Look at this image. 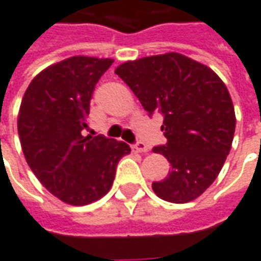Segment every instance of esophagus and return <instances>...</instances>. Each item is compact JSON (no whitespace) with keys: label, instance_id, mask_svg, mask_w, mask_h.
Wrapping results in <instances>:
<instances>
[{"label":"esophagus","instance_id":"1","mask_svg":"<svg viewBox=\"0 0 261 261\" xmlns=\"http://www.w3.org/2000/svg\"><path fill=\"white\" fill-rule=\"evenodd\" d=\"M133 149H136L137 152H148L149 147L145 143H141V141H138V143L133 145Z\"/></svg>","mask_w":261,"mask_h":261}]
</instances>
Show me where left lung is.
Wrapping results in <instances>:
<instances>
[{
	"instance_id": "obj_1",
	"label": "left lung",
	"mask_w": 261,
	"mask_h": 261,
	"mask_svg": "<svg viewBox=\"0 0 261 261\" xmlns=\"http://www.w3.org/2000/svg\"><path fill=\"white\" fill-rule=\"evenodd\" d=\"M114 73L149 116L164 114L167 143L152 151L168 160L171 172L152 182L156 196L172 203L196 199L218 178L232 148L236 116L226 85L211 67L176 52L124 62Z\"/></svg>"
}]
</instances>
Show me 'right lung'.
<instances>
[{"label":"right lung","instance_id":"1","mask_svg":"<svg viewBox=\"0 0 261 261\" xmlns=\"http://www.w3.org/2000/svg\"><path fill=\"white\" fill-rule=\"evenodd\" d=\"M113 59L72 56L29 83L18 113V134L29 168L62 202L83 206L103 198L130 145L82 136L96 83Z\"/></svg>","mask_w":261,"mask_h":261}]
</instances>
